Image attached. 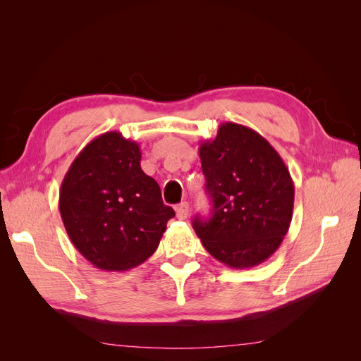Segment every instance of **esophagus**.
<instances>
[{"instance_id": "1", "label": "esophagus", "mask_w": 361, "mask_h": 361, "mask_svg": "<svg viewBox=\"0 0 361 361\" xmlns=\"http://www.w3.org/2000/svg\"><path fill=\"white\" fill-rule=\"evenodd\" d=\"M190 214V204L187 202H182L180 204L176 206V216L179 220H187Z\"/></svg>"}]
</instances>
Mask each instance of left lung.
Returning a JSON list of instances; mask_svg holds the SVG:
<instances>
[{
	"label": "left lung",
	"instance_id": "left-lung-1",
	"mask_svg": "<svg viewBox=\"0 0 361 361\" xmlns=\"http://www.w3.org/2000/svg\"><path fill=\"white\" fill-rule=\"evenodd\" d=\"M199 155L212 200L207 220L192 227L207 253L243 269L265 262L288 233L293 182L286 164L268 141L247 126L226 122Z\"/></svg>",
	"mask_w": 361,
	"mask_h": 361
}]
</instances>
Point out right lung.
Listing matches in <instances>:
<instances>
[{"label": "right lung", "instance_id": "right-lung-1", "mask_svg": "<svg viewBox=\"0 0 361 361\" xmlns=\"http://www.w3.org/2000/svg\"><path fill=\"white\" fill-rule=\"evenodd\" d=\"M135 141L111 130L76 157L60 188V215L72 244L96 268L128 271L159 245L173 207L141 170Z\"/></svg>", "mask_w": 361, "mask_h": 361}]
</instances>
